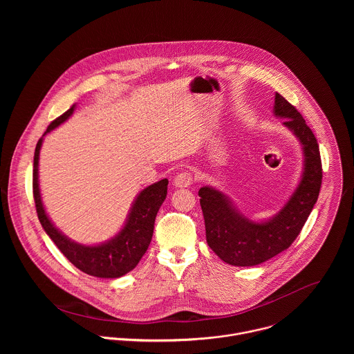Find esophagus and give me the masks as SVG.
<instances>
[{"instance_id": "1", "label": "esophagus", "mask_w": 354, "mask_h": 354, "mask_svg": "<svg viewBox=\"0 0 354 354\" xmlns=\"http://www.w3.org/2000/svg\"><path fill=\"white\" fill-rule=\"evenodd\" d=\"M194 181V174L188 170H184L181 173H178L174 178V185L178 187V188H183V187H189Z\"/></svg>"}]
</instances>
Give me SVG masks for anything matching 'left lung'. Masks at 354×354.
Returning <instances> with one entry per match:
<instances>
[{"label":"left lung","instance_id":"8db88e82","mask_svg":"<svg viewBox=\"0 0 354 354\" xmlns=\"http://www.w3.org/2000/svg\"><path fill=\"white\" fill-rule=\"evenodd\" d=\"M274 114L286 118L283 125L297 136L304 152L301 181L282 209L272 219L257 223L234 209L222 192L209 187L199 191L207 244L232 266H256L288 250L300 234L320 192L323 169L313 132L299 110L278 93Z\"/></svg>","mask_w":354,"mask_h":354}]
</instances>
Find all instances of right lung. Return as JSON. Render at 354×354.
Masks as SVG:
<instances>
[{"mask_svg": "<svg viewBox=\"0 0 354 354\" xmlns=\"http://www.w3.org/2000/svg\"><path fill=\"white\" fill-rule=\"evenodd\" d=\"M73 110L75 104L51 122L44 136L62 124L73 113ZM41 146L42 139L38 140L34 153L32 192L39 222L53 243L75 267L88 275L98 278H118L133 270L151 243L155 216L167 195V178L152 184L139 194L132 205L124 229L114 239L101 245H82L71 241L58 229H55L45 212L38 184V160Z\"/></svg>", "mask_w": 354, "mask_h": 354, "instance_id": "obj_1", "label": "right lung"}]
</instances>
